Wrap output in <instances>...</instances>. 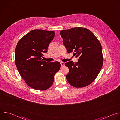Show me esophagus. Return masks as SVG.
<instances>
[{"mask_svg": "<svg viewBox=\"0 0 120 120\" xmlns=\"http://www.w3.org/2000/svg\"><path fill=\"white\" fill-rule=\"evenodd\" d=\"M60 64H61V65L62 67H63L64 66V62H60Z\"/></svg>", "mask_w": 120, "mask_h": 120, "instance_id": "1", "label": "esophagus"}]
</instances>
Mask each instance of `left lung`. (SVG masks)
Here are the masks:
<instances>
[{"mask_svg": "<svg viewBox=\"0 0 120 120\" xmlns=\"http://www.w3.org/2000/svg\"><path fill=\"white\" fill-rule=\"evenodd\" d=\"M60 34L68 53L74 52L78 62L65 64L69 69L66 78L73 86L79 88L91 84L100 73L103 64L101 45L89 29L74 27Z\"/></svg>", "mask_w": 120, "mask_h": 120, "instance_id": "obj_1", "label": "left lung"}]
</instances>
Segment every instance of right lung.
I'll list each match as a JSON object with an SVG mask.
<instances>
[{
    "label": "right lung",
    "instance_id": "right-lung-1",
    "mask_svg": "<svg viewBox=\"0 0 120 120\" xmlns=\"http://www.w3.org/2000/svg\"><path fill=\"white\" fill-rule=\"evenodd\" d=\"M55 33L54 31L34 29L17 44L15 53L17 69L26 84L34 89L45 90L51 87L55 74L60 68L59 62L49 63L41 58L47 52Z\"/></svg>",
    "mask_w": 120,
    "mask_h": 120
}]
</instances>
